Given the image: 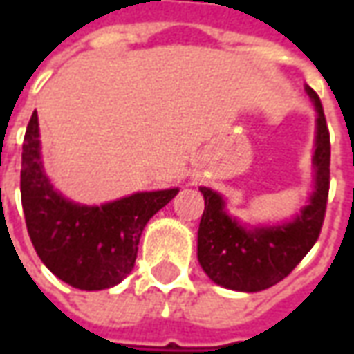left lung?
Wrapping results in <instances>:
<instances>
[{
    "instance_id": "left-lung-1",
    "label": "left lung",
    "mask_w": 354,
    "mask_h": 354,
    "mask_svg": "<svg viewBox=\"0 0 354 354\" xmlns=\"http://www.w3.org/2000/svg\"><path fill=\"white\" fill-rule=\"evenodd\" d=\"M305 91L317 108L315 192L299 216L281 225L245 227L225 212L220 193L201 187L205 212L197 233V258L203 271L223 288L260 292L273 286L294 271L319 239L330 189V132L319 94L311 87Z\"/></svg>"
}]
</instances>
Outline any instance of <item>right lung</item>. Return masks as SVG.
<instances>
[{
	"instance_id": "right-lung-1",
	"label": "right lung",
	"mask_w": 354,
	"mask_h": 354,
	"mask_svg": "<svg viewBox=\"0 0 354 354\" xmlns=\"http://www.w3.org/2000/svg\"><path fill=\"white\" fill-rule=\"evenodd\" d=\"M178 187L134 193L102 207L64 199L50 185L39 153V123L32 113L22 144L20 197L28 235L50 273L80 290L111 288L131 273L140 235Z\"/></svg>"
}]
</instances>
